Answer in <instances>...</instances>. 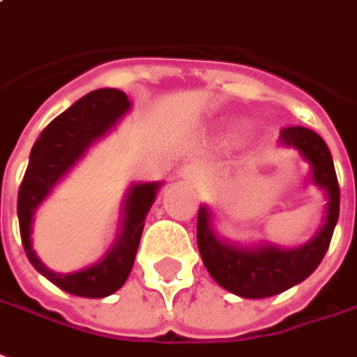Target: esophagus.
<instances>
[{"label":"esophagus","instance_id":"obj_1","mask_svg":"<svg viewBox=\"0 0 357 357\" xmlns=\"http://www.w3.org/2000/svg\"><path fill=\"white\" fill-rule=\"evenodd\" d=\"M181 176L186 178V181H190V183H196V181H199L204 176V167L198 165V163H188V165L183 167Z\"/></svg>","mask_w":357,"mask_h":357}]
</instances>
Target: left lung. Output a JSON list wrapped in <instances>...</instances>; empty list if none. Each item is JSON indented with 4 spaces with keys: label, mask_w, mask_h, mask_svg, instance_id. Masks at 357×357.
Here are the masks:
<instances>
[{
    "label": "left lung",
    "mask_w": 357,
    "mask_h": 357,
    "mask_svg": "<svg viewBox=\"0 0 357 357\" xmlns=\"http://www.w3.org/2000/svg\"><path fill=\"white\" fill-rule=\"evenodd\" d=\"M280 144L296 148L312 165V181L327 192V219L317 236L294 250L261 246L254 250L225 244L211 231L209 209L198 211V248L204 265L225 290L242 298H269L307 279L325 257L335 232L340 188L333 155L319 134L305 126L280 128Z\"/></svg>",
    "instance_id": "1"
}]
</instances>
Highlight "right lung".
Returning a JSON list of instances; mask_svg holds the SVG:
<instances>
[{"label": "right lung", "instance_id": "obj_1", "mask_svg": "<svg viewBox=\"0 0 357 357\" xmlns=\"http://www.w3.org/2000/svg\"><path fill=\"white\" fill-rule=\"evenodd\" d=\"M128 107L130 102L126 93L117 88L93 90L73 103L69 109L63 111L59 117L53 119L38 136L30 151L29 167L19 188L17 202L22 246L34 269L69 294L105 298L125 284L132 271L134 257L144 231V219L155 199L159 184H134L126 196L123 232L117 244L103 257V261L69 275L47 269L32 250V215L42 199L50 194L53 184L77 163V159L90 148V144L103 136L125 115Z\"/></svg>", "mask_w": 357, "mask_h": 357}]
</instances>
